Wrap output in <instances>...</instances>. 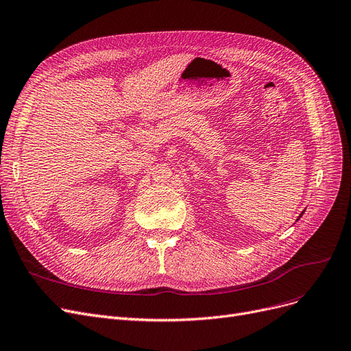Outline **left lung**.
Returning <instances> with one entry per match:
<instances>
[{
  "label": "left lung",
  "instance_id": "left-lung-1",
  "mask_svg": "<svg viewBox=\"0 0 351 351\" xmlns=\"http://www.w3.org/2000/svg\"><path fill=\"white\" fill-rule=\"evenodd\" d=\"M304 213H305V211H302V213H301V214H300V217H298V218H296V221H298V219H300V218H301V217H302V214H304Z\"/></svg>",
  "mask_w": 351,
  "mask_h": 351
}]
</instances>
